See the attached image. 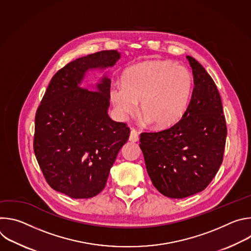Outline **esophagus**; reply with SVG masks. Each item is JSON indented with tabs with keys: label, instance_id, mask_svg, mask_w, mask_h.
<instances>
[{
	"label": "esophagus",
	"instance_id": "esophagus-1",
	"mask_svg": "<svg viewBox=\"0 0 251 251\" xmlns=\"http://www.w3.org/2000/svg\"><path fill=\"white\" fill-rule=\"evenodd\" d=\"M129 140H130L131 142H137V141L139 140V134H138V132H137L135 129H132V130H131Z\"/></svg>",
	"mask_w": 251,
	"mask_h": 251
}]
</instances>
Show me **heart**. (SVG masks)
Masks as SVG:
<instances>
[{
  "label": "heart",
  "instance_id": "heart-1",
  "mask_svg": "<svg viewBox=\"0 0 251 251\" xmlns=\"http://www.w3.org/2000/svg\"><path fill=\"white\" fill-rule=\"evenodd\" d=\"M122 86L110 90V99L123 118L138 109L147 123L163 129L184 116L190 102L193 77L190 70L172 60H147L127 68Z\"/></svg>",
  "mask_w": 251,
  "mask_h": 251
}]
</instances>
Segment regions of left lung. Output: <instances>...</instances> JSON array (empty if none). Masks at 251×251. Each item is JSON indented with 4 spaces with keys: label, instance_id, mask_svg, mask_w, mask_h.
I'll return each instance as SVG.
<instances>
[{
    "label": "left lung",
    "instance_id": "1",
    "mask_svg": "<svg viewBox=\"0 0 251 251\" xmlns=\"http://www.w3.org/2000/svg\"><path fill=\"white\" fill-rule=\"evenodd\" d=\"M187 58L195 86L184 116L167 130L140 135L151 181L171 199L190 197L208 186L223 163L227 134L216 83L200 62Z\"/></svg>",
    "mask_w": 251,
    "mask_h": 251
}]
</instances>
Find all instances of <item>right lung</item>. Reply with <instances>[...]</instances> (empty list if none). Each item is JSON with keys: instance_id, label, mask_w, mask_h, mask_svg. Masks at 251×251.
Listing matches in <instances>:
<instances>
[{"instance_id": "1", "label": "right lung", "mask_w": 251, "mask_h": 251, "mask_svg": "<svg viewBox=\"0 0 251 251\" xmlns=\"http://www.w3.org/2000/svg\"><path fill=\"white\" fill-rule=\"evenodd\" d=\"M120 57L117 50H103L67 63L51 78L35 114V158L48 184L70 198L98 195L129 139L127 125L108 115L107 75L94 86H81L89 70L103 71Z\"/></svg>"}]
</instances>
